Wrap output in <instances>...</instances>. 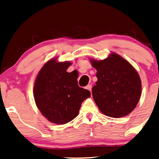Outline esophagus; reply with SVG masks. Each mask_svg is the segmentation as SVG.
Returning a JSON list of instances; mask_svg holds the SVG:
<instances>
[{"mask_svg":"<svg viewBox=\"0 0 159 159\" xmlns=\"http://www.w3.org/2000/svg\"><path fill=\"white\" fill-rule=\"evenodd\" d=\"M86 88H87L88 90H90V92H91V90H92V85L88 84V85L87 86V87H86Z\"/></svg>","mask_w":159,"mask_h":159,"instance_id":"obj_1","label":"esophagus"}]
</instances>
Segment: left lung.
Masks as SVG:
<instances>
[{"instance_id":"obj_1","label":"left lung","mask_w":159,"mask_h":159,"mask_svg":"<svg viewBox=\"0 0 159 159\" xmlns=\"http://www.w3.org/2000/svg\"><path fill=\"white\" fill-rule=\"evenodd\" d=\"M98 81L93 97L101 112L111 117H123L135 108L141 95L139 75L129 62L116 54L103 61H91Z\"/></svg>"}]
</instances>
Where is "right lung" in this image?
Returning <instances> with one entry per match:
<instances>
[{
    "label": "right lung",
    "mask_w": 159,
    "mask_h": 159,
    "mask_svg": "<svg viewBox=\"0 0 159 159\" xmlns=\"http://www.w3.org/2000/svg\"><path fill=\"white\" fill-rule=\"evenodd\" d=\"M70 62H47L39 71L34 88V99L42 114L53 123L66 124L78 116L90 92L78 86L75 72H66Z\"/></svg>",
    "instance_id": "right-lung-1"
}]
</instances>
